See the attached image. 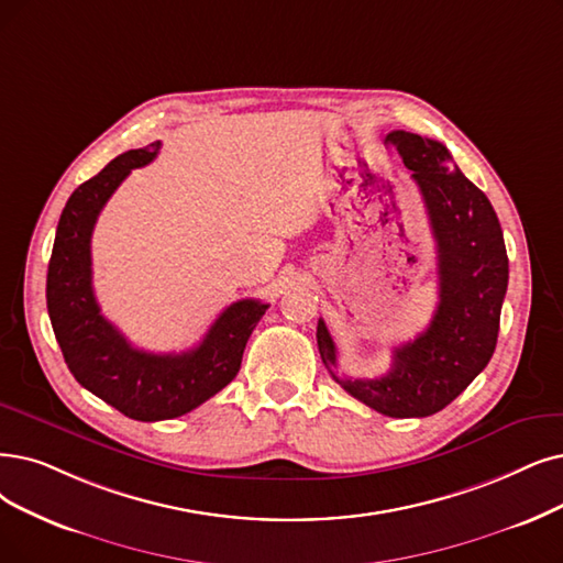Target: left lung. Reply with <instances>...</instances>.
Segmentation results:
<instances>
[{
	"mask_svg": "<svg viewBox=\"0 0 563 563\" xmlns=\"http://www.w3.org/2000/svg\"><path fill=\"white\" fill-rule=\"evenodd\" d=\"M418 185L437 240L439 307L413 342L393 351L378 378L336 376V349L323 321L317 340L330 376L349 395L390 418H424L448 407L489 363L508 288L501 223L487 196L466 179L439 141L393 131Z\"/></svg>",
	"mask_w": 563,
	"mask_h": 563,
	"instance_id": "1",
	"label": "left lung"
}]
</instances>
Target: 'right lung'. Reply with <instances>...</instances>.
Wrapping results in <instances>:
<instances>
[{"mask_svg":"<svg viewBox=\"0 0 563 563\" xmlns=\"http://www.w3.org/2000/svg\"><path fill=\"white\" fill-rule=\"evenodd\" d=\"M162 143L115 156L82 183L62 210L46 298L66 365L78 384L120 413L154 422L185 416L227 388L240 372L246 340L269 305L238 300L219 313L196 349L147 353L101 317L92 288V231L108 198L133 170L147 166Z\"/></svg>","mask_w":563,"mask_h":563,"instance_id":"add662e5","label":"right lung"}]
</instances>
